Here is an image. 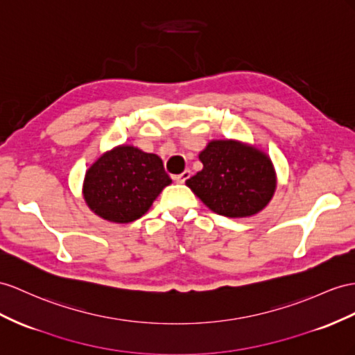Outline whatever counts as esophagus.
Segmentation results:
<instances>
[{"label": "esophagus", "mask_w": 355, "mask_h": 355, "mask_svg": "<svg viewBox=\"0 0 355 355\" xmlns=\"http://www.w3.org/2000/svg\"><path fill=\"white\" fill-rule=\"evenodd\" d=\"M190 175H192V172H190L189 169L187 171H184L183 174H180V175H175L174 177V180L177 181V183H180V184H183V183H186V181L190 178Z\"/></svg>", "instance_id": "esophagus-1"}]
</instances>
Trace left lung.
<instances>
[{"mask_svg":"<svg viewBox=\"0 0 355 355\" xmlns=\"http://www.w3.org/2000/svg\"><path fill=\"white\" fill-rule=\"evenodd\" d=\"M199 160L202 171L186 184L217 214L253 216L275 195V168L267 154L257 147L232 139L211 141L199 153Z\"/></svg>","mask_w":355,"mask_h":355,"instance_id":"left-lung-1","label":"left lung"}]
</instances>
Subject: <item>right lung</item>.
I'll use <instances>...</instances> for the list:
<instances>
[{
  "label": "right lung",
  "instance_id": "obj_1",
  "mask_svg": "<svg viewBox=\"0 0 355 355\" xmlns=\"http://www.w3.org/2000/svg\"><path fill=\"white\" fill-rule=\"evenodd\" d=\"M171 183L159 156L132 145H120L89 166L84 180V199L102 219L129 223L147 213Z\"/></svg>",
  "mask_w": 355,
  "mask_h": 355
}]
</instances>
